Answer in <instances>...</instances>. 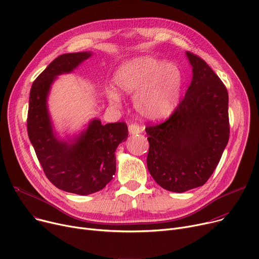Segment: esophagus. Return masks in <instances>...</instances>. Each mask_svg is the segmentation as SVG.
Instances as JSON below:
<instances>
[{
	"instance_id": "obj_1",
	"label": "esophagus",
	"mask_w": 259,
	"mask_h": 259,
	"mask_svg": "<svg viewBox=\"0 0 259 259\" xmlns=\"http://www.w3.org/2000/svg\"><path fill=\"white\" fill-rule=\"evenodd\" d=\"M128 130H129V133L130 134H132V135H136V134H139V133H141L142 132V128H141V126L139 125V124H131V125H129V127H128Z\"/></svg>"
}]
</instances>
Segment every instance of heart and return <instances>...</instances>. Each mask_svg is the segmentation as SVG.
I'll use <instances>...</instances> for the list:
<instances>
[{"label": "heart", "mask_w": 259, "mask_h": 259, "mask_svg": "<svg viewBox=\"0 0 259 259\" xmlns=\"http://www.w3.org/2000/svg\"><path fill=\"white\" fill-rule=\"evenodd\" d=\"M113 81L119 93L134 94L133 106L142 116L160 119L168 116L178 104L182 74L174 63L141 56L120 65ZM108 97L112 104L120 101L115 91H110Z\"/></svg>", "instance_id": "heart-1"}]
</instances>
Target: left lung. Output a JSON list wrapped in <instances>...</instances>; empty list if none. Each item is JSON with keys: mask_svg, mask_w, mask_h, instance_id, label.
Returning a JSON list of instances; mask_svg holds the SVG:
<instances>
[{"mask_svg": "<svg viewBox=\"0 0 259 259\" xmlns=\"http://www.w3.org/2000/svg\"><path fill=\"white\" fill-rule=\"evenodd\" d=\"M185 54L193 79L184 99L165 122L146 128L148 169L162 188L174 193L206 183L230 133L226 86L203 59Z\"/></svg>", "mask_w": 259, "mask_h": 259, "instance_id": "1", "label": "left lung"}]
</instances>
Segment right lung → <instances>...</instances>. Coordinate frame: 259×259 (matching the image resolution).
I'll return each instance as SVG.
<instances>
[{"label": "right lung", "instance_id": "right-lung-1", "mask_svg": "<svg viewBox=\"0 0 259 259\" xmlns=\"http://www.w3.org/2000/svg\"><path fill=\"white\" fill-rule=\"evenodd\" d=\"M92 55V52L68 53L52 61L32 84L27 119L29 140L48 179L57 188L81 196L99 192L111 181L115 150L128 137L126 123L102 125L98 118L67 140H60L54 130L48 109L52 84Z\"/></svg>", "mask_w": 259, "mask_h": 259}]
</instances>
